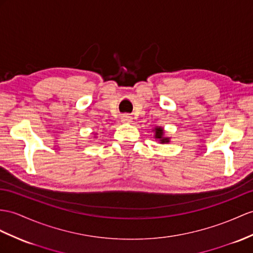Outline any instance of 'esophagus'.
Masks as SVG:
<instances>
[{
  "label": "esophagus",
  "mask_w": 253,
  "mask_h": 253,
  "mask_svg": "<svg viewBox=\"0 0 253 253\" xmlns=\"http://www.w3.org/2000/svg\"><path fill=\"white\" fill-rule=\"evenodd\" d=\"M121 121L123 123H131L132 122V117L127 114H125L121 116Z\"/></svg>",
  "instance_id": "obj_1"
}]
</instances>
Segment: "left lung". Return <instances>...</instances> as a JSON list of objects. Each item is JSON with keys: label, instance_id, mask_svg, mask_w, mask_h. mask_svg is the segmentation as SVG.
Wrapping results in <instances>:
<instances>
[{"label": "left lung", "instance_id": "obj_1", "mask_svg": "<svg viewBox=\"0 0 253 253\" xmlns=\"http://www.w3.org/2000/svg\"><path fill=\"white\" fill-rule=\"evenodd\" d=\"M153 137L157 139L160 144H169L170 141V138L165 136V131L162 126H156L155 128H152Z\"/></svg>", "mask_w": 253, "mask_h": 253}]
</instances>
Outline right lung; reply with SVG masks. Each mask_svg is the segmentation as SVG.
<instances>
[{
	"mask_svg": "<svg viewBox=\"0 0 253 253\" xmlns=\"http://www.w3.org/2000/svg\"><path fill=\"white\" fill-rule=\"evenodd\" d=\"M94 135H96V134H94Z\"/></svg>",
	"mask_w": 253,
	"mask_h": 253,
	"instance_id": "add662e5",
	"label": "right lung"
}]
</instances>
